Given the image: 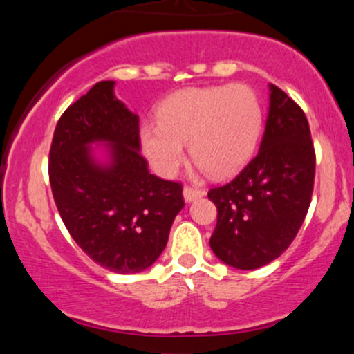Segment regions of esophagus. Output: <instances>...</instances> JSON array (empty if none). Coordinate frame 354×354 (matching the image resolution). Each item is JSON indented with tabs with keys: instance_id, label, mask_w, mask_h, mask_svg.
I'll return each mask as SVG.
<instances>
[{
	"instance_id": "esophagus-1",
	"label": "esophagus",
	"mask_w": 354,
	"mask_h": 354,
	"mask_svg": "<svg viewBox=\"0 0 354 354\" xmlns=\"http://www.w3.org/2000/svg\"><path fill=\"white\" fill-rule=\"evenodd\" d=\"M183 196H185L186 201H194L198 200V198L205 196V191L201 188H194V186H185V189H183Z\"/></svg>"
}]
</instances>
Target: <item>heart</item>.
Wrapping results in <instances>:
<instances>
[{"label": "heart", "instance_id": "heart-1", "mask_svg": "<svg viewBox=\"0 0 354 354\" xmlns=\"http://www.w3.org/2000/svg\"><path fill=\"white\" fill-rule=\"evenodd\" d=\"M263 129V106L248 84L188 88L168 96L156 123L141 128V146L153 169L169 178L185 161V148L211 176H230L254 153Z\"/></svg>", "mask_w": 354, "mask_h": 354}]
</instances>
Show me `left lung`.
I'll return each instance as SVG.
<instances>
[{"mask_svg":"<svg viewBox=\"0 0 354 354\" xmlns=\"http://www.w3.org/2000/svg\"><path fill=\"white\" fill-rule=\"evenodd\" d=\"M316 154L306 115L271 84L259 151L233 180L214 186L213 253L238 270H256L281 256L301 228L315 186Z\"/></svg>","mask_w":354,"mask_h":354,"instance_id":"obj_1","label":"left lung"}]
</instances>
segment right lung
Instances as JSON below:
<instances>
[{"instance_id": "add662e5", "label": "right lung", "mask_w": 354, "mask_h": 354, "mask_svg": "<svg viewBox=\"0 0 354 354\" xmlns=\"http://www.w3.org/2000/svg\"><path fill=\"white\" fill-rule=\"evenodd\" d=\"M100 81L61 115L50 148V185L73 239L93 261L120 274L140 273L163 253L185 206L183 185L148 171L140 120ZM106 140L112 165L98 167L87 145Z\"/></svg>"}]
</instances>
